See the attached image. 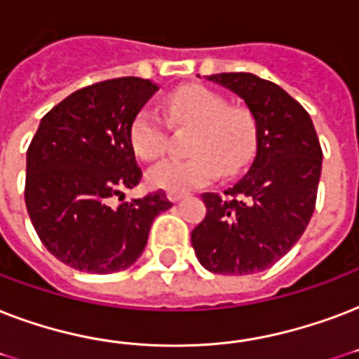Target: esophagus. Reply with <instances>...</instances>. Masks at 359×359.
<instances>
[{"label":"esophagus","instance_id":"1","mask_svg":"<svg viewBox=\"0 0 359 359\" xmlns=\"http://www.w3.org/2000/svg\"><path fill=\"white\" fill-rule=\"evenodd\" d=\"M186 196H188L186 191H168V197L171 199V201H180V199Z\"/></svg>","mask_w":359,"mask_h":359}]
</instances>
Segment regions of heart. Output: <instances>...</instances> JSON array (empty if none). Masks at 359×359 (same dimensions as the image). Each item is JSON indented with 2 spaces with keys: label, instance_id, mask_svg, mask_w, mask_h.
I'll return each mask as SVG.
<instances>
[{
  "label": "heart",
  "instance_id": "1",
  "mask_svg": "<svg viewBox=\"0 0 359 359\" xmlns=\"http://www.w3.org/2000/svg\"><path fill=\"white\" fill-rule=\"evenodd\" d=\"M171 121L194 128L188 158H165L149 169V182L169 191H186L212 182L219 173L235 175L257 147V124L244 108H229L222 95L199 86L182 87L165 100ZM130 145L143 160L165 151L168 128L152 108H141L130 124Z\"/></svg>",
  "mask_w": 359,
  "mask_h": 359
}]
</instances>
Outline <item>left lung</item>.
I'll return each instance as SVG.
<instances>
[{
  "label": "left lung",
  "mask_w": 359,
  "mask_h": 359,
  "mask_svg": "<svg viewBox=\"0 0 359 359\" xmlns=\"http://www.w3.org/2000/svg\"><path fill=\"white\" fill-rule=\"evenodd\" d=\"M207 80L227 87L250 108L257 154L225 196L203 194L207 216L191 231V245L214 273L262 272L289 253L311 219L323 149L309 114L272 81L250 72H222Z\"/></svg>",
  "instance_id": "obj_1"
}]
</instances>
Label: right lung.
Returning <instances> with one entry per match:
<instances>
[{"label": "right lung", "instance_id": "1", "mask_svg": "<svg viewBox=\"0 0 359 359\" xmlns=\"http://www.w3.org/2000/svg\"><path fill=\"white\" fill-rule=\"evenodd\" d=\"M156 91L134 76L87 86L53 106L31 140L24 191L31 224L53 257L80 272L134 264L152 219L173 205L163 190L123 201L143 177L130 124Z\"/></svg>", "mask_w": 359, "mask_h": 359}]
</instances>
